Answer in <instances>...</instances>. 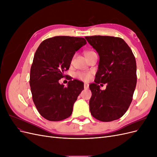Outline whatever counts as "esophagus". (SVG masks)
<instances>
[{
	"label": "esophagus",
	"instance_id": "esophagus-1",
	"mask_svg": "<svg viewBox=\"0 0 157 157\" xmlns=\"http://www.w3.org/2000/svg\"><path fill=\"white\" fill-rule=\"evenodd\" d=\"M88 87H89V84H88V83H84V88L85 89L88 88Z\"/></svg>",
	"mask_w": 157,
	"mask_h": 157
}]
</instances>
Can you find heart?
I'll list each match as a JSON object with an SVG mask.
<instances>
[{
	"instance_id": "1",
	"label": "heart",
	"mask_w": 157,
	"mask_h": 157,
	"mask_svg": "<svg viewBox=\"0 0 157 157\" xmlns=\"http://www.w3.org/2000/svg\"><path fill=\"white\" fill-rule=\"evenodd\" d=\"M94 53H95V52L93 51H86L85 52V56H86ZM77 77L82 80L87 81L91 78V73L90 72H78L77 73Z\"/></svg>"
}]
</instances>
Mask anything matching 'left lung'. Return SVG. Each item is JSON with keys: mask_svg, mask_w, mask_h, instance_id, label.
Segmentation results:
<instances>
[{"mask_svg": "<svg viewBox=\"0 0 157 157\" xmlns=\"http://www.w3.org/2000/svg\"><path fill=\"white\" fill-rule=\"evenodd\" d=\"M99 56L95 83L89 85L92 92L90 111L102 122L122 117L132 101L136 86V62L132 51L121 38L109 36H86ZM107 83L101 90L99 83Z\"/></svg>", "mask_w": 157, "mask_h": 157, "instance_id": "obj_1", "label": "left lung"}]
</instances>
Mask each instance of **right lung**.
<instances>
[{"mask_svg":"<svg viewBox=\"0 0 157 157\" xmlns=\"http://www.w3.org/2000/svg\"><path fill=\"white\" fill-rule=\"evenodd\" d=\"M86 44L82 37L57 36L42 41L30 71L29 84L37 111L46 120L59 121L70 117L84 83L71 80L67 86L59 83L69 69L75 52Z\"/></svg>","mask_w":157,"mask_h":157,"instance_id":"1","label":"right lung"}]
</instances>
